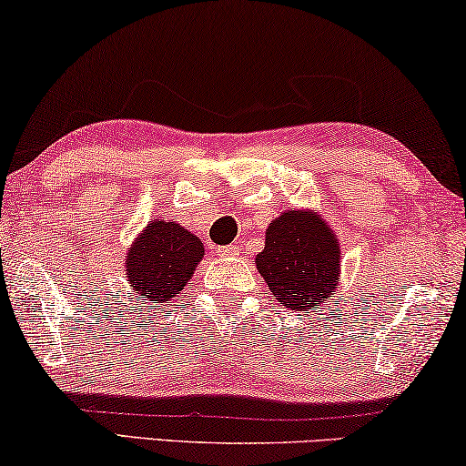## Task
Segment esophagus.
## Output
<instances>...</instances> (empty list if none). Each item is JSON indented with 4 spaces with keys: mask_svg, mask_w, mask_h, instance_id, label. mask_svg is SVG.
Listing matches in <instances>:
<instances>
[{
    "mask_svg": "<svg viewBox=\"0 0 466 466\" xmlns=\"http://www.w3.org/2000/svg\"><path fill=\"white\" fill-rule=\"evenodd\" d=\"M218 254L223 258H233L239 254V248L238 246H225V248H218Z\"/></svg>",
    "mask_w": 466,
    "mask_h": 466,
    "instance_id": "34e87169",
    "label": "esophagus"
}]
</instances>
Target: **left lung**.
Returning a JSON list of instances; mask_svg holds the SVG:
<instances>
[{
	"mask_svg": "<svg viewBox=\"0 0 466 466\" xmlns=\"http://www.w3.org/2000/svg\"><path fill=\"white\" fill-rule=\"evenodd\" d=\"M339 254V241L317 212L291 208L268 225L256 268L277 302L317 312L338 285Z\"/></svg>",
	"mask_w": 466,
	"mask_h": 466,
	"instance_id": "1",
	"label": "left lung"
}]
</instances>
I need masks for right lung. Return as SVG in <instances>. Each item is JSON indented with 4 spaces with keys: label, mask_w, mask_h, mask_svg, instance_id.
<instances>
[{
    "label": "right lung",
    "mask_w": 466,
    "mask_h": 466,
    "mask_svg": "<svg viewBox=\"0 0 466 466\" xmlns=\"http://www.w3.org/2000/svg\"><path fill=\"white\" fill-rule=\"evenodd\" d=\"M202 258L204 243L187 228L149 220L127 252L128 283L147 304H164L181 293Z\"/></svg>",
    "instance_id": "1"
}]
</instances>
